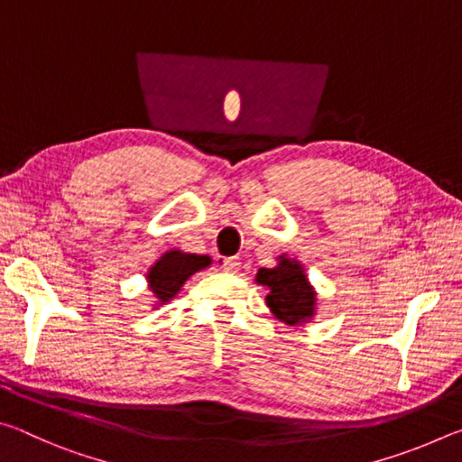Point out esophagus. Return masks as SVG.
<instances>
[{"label":"esophagus","mask_w":462,"mask_h":462,"mask_svg":"<svg viewBox=\"0 0 462 462\" xmlns=\"http://www.w3.org/2000/svg\"><path fill=\"white\" fill-rule=\"evenodd\" d=\"M222 269L226 273H238L240 259L238 256H226V259H222Z\"/></svg>","instance_id":"34e87169"}]
</instances>
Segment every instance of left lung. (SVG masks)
I'll use <instances>...</instances> for the list:
<instances>
[{
	"label": "left lung",
	"mask_w": 462,
	"mask_h": 462,
	"mask_svg": "<svg viewBox=\"0 0 462 462\" xmlns=\"http://www.w3.org/2000/svg\"><path fill=\"white\" fill-rule=\"evenodd\" d=\"M256 283L269 289L267 306L281 322L295 326L314 316L316 293L297 261L279 256L275 269H259Z\"/></svg>",
	"instance_id": "obj_1"
}]
</instances>
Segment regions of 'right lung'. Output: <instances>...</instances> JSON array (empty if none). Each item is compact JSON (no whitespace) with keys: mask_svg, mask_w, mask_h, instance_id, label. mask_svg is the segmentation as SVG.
Wrapping results in <instances>:
<instances>
[{"mask_svg":"<svg viewBox=\"0 0 462 462\" xmlns=\"http://www.w3.org/2000/svg\"><path fill=\"white\" fill-rule=\"evenodd\" d=\"M209 256L181 253V250H169L148 269V285L159 303H167L179 293V289L193 273L209 267Z\"/></svg>","mask_w":462,"mask_h":462,"instance_id":"obj_1","label":"right lung"}]
</instances>
